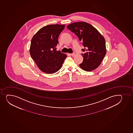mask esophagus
Segmentation results:
<instances>
[{
	"mask_svg": "<svg viewBox=\"0 0 133 133\" xmlns=\"http://www.w3.org/2000/svg\"><path fill=\"white\" fill-rule=\"evenodd\" d=\"M75 55V52H73V53L71 54V55L72 56H74Z\"/></svg>",
	"mask_w": 133,
	"mask_h": 133,
	"instance_id": "34e87169",
	"label": "esophagus"
}]
</instances>
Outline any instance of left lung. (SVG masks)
Here are the masks:
<instances>
[{
    "mask_svg": "<svg viewBox=\"0 0 133 133\" xmlns=\"http://www.w3.org/2000/svg\"><path fill=\"white\" fill-rule=\"evenodd\" d=\"M67 28L74 33L82 42L83 61L82 69L91 71L98 68L106 54L105 38L96 28L85 22L73 23Z\"/></svg>",
    "mask_w": 133,
    "mask_h": 133,
    "instance_id": "8db88e82",
    "label": "left lung"
}]
</instances>
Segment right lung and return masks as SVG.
I'll use <instances>...</instances> for the list:
<instances>
[{
	"instance_id": "right-lung-1",
	"label": "right lung",
	"mask_w": 133,
	"mask_h": 133,
	"mask_svg": "<svg viewBox=\"0 0 133 133\" xmlns=\"http://www.w3.org/2000/svg\"><path fill=\"white\" fill-rule=\"evenodd\" d=\"M65 25L52 24L41 28L31 41L30 53L39 69L46 74H53L61 67L66 55L57 51L59 34Z\"/></svg>"
}]
</instances>
